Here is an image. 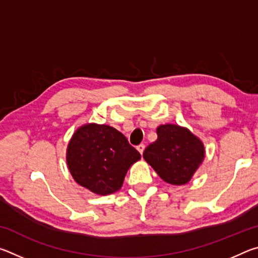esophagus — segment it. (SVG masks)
Here are the masks:
<instances>
[{
	"instance_id": "esophagus-1",
	"label": "esophagus",
	"mask_w": 258,
	"mask_h": 258,
	"mask_svg": "<svg viewBox=\"0 0 258 258\" xmlns=\"http://www.w3.org/2000/svg\"><path fill=\"white\" fill-rule=\"evenodd\" d=\"M145 148H146V146L145 145H142V143H141V145H139L138 147H137V149H138V151L140 152V154H143V151H145Z\"/></svg>"
}]
</instances>
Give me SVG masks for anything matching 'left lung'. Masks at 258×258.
I'll list each match as a JSON object with an SVG mask.
<instances>
[{
	"label": "left lung",
	"instance_id": "obj_1",
	"mask_svg": "<svg viewBox=\"0 0 258 258\" xmlns=\"http://www.w3.org/2000/svg\"><path fill=\"white\" fill-rule=\"evenodd\" d=\"M158 139L143 152V158L165 182L185 184L205 156L202 141L186 128L166 124L157 128Z\"/></svg>",
	"mask_w": 258,
	"mask_h": 258
}]
</instances>
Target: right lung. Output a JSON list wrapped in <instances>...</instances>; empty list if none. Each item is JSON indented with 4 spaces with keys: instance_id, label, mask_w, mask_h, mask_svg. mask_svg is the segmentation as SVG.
Listing matches in <instances>:
<instances>
[{
    "instance_id": "right-lung-1",
    "label": "right lung",
    "mask_w": 258,
    "mask_h": 258,
    "mask_svg": "<svg viewBox=\"0 0 258 258\" xmlns=\"http://www.w3.org/2000/svg\"><path fill=\"white\" fill-rule=\"evenodd\" d=\"M140 158L127 139L108 125L89 124L78 128L67 150L74 180L98 195L119 190L131 165Z\"/></svg>"
}]
</instances>
